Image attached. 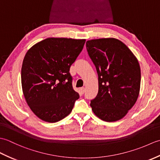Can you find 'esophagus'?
Listing matches in <instances>:
<instances>
[{"mask_svg":"<svg viewBox=\"0 0 160 160\" xmlns=\"http://www.w3.org/2000/svg\"><path fill=\"white\" fill-rule=\"evenodd\" d=\"M80 93H82V94H84V92H85V88H84V87L80 88Z\"/></svg>","mask_w":160,"mask_h":160,"instance_id":"obj_1","label":"esophagus"}]
</instances>
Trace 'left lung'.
<instances>
[{"label":"left lung","instance_id":"8db88e82","mask_svg":"<svg viewBox=\"0 0 160 160\" xmlns=\"http://www.w3.org/2000/svg\"><path fill=\"white\" fill-rule=\"evenodd\" d=\"M86 47L98 75V93L90 104L93 113L104 121L120 120L140 93L138 61L125 44L115 38L88 40Z\"/></svg>","mask_w":160,"mask_h":160}]
</instances>
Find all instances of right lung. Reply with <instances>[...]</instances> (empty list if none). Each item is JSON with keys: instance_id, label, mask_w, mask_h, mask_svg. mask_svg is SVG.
<instances>
[{"instance_id": "obj_1", "label": "right lung", "mask_w": 160, "mask_h": 160, "mask_svg": "<svg viewBox=\"0 0 160 160\" xmlns=\"http://www.w3.org/2000/svg\"><path fill=\"white\" fill-rule=\"evenodd\" d=\"M85 41L49 38L27 52L21 69L22 91L29 107L41 120L56 122L72 111L80 96L73 89L69 70Z\"/></svg>"}]
</instances>
